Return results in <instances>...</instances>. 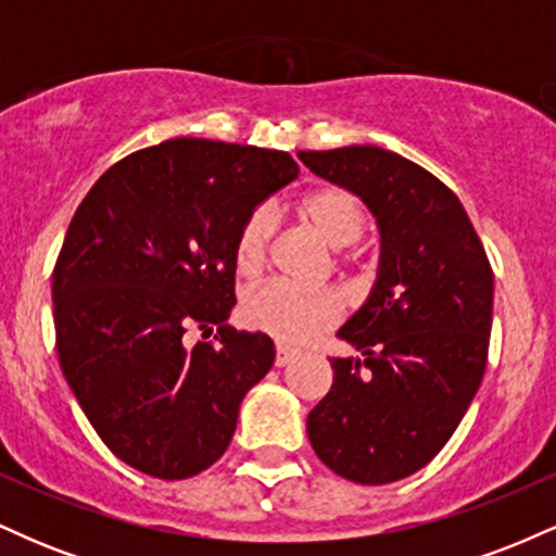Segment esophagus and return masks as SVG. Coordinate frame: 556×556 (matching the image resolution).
<instances>
[{"label": "esophagus", "mask_w": 556, "mask_h": 556, "mask_svg": "<svg viewBox=\"0 0 556 556\" xmlns=\"http://www.w3.org/2000/svg\"><path fill=\"white\" fill-rule=\"evenodd\" d=\"M295 350H290V348H285V344H277V355H274V366H279V368H285V366H290L292 361H295Z\"/></svg>", "instance_id": "obj_1"}]
</instances>
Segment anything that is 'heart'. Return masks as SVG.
Here are the masks:
<instances>
[{
	"mask_svg": "<svg viewBox=\"0 0 556 556\" xmlns=\"http://www.w3.org/2000/svg\"><path fill=\"white\" fill-rule=\"evenodd\" d=\"M300 216L331 251H344L363 238L366 216L358 198L342 188H318L300 201ZM277 229V216L269 206H261L242 222L235 240V266L251 277L266 264L269 242ZM340 300L324 290H298L285 282H266L248 290L240 314L251 329L264 331L274 340L300 344L331 327L340 318Z\"/></svg>",
	"mask_w": 556,
	"mask_h": 556,
	"instance_id": "b5f03b06",
	"label": "heart"
}]
</instances>
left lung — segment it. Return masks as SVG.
Returning <instances> with one entry per match:
<instances>
[{"label":"left lung","instance_id":"obj_1","mask_svg":"<svg viewBox=\"0 0 556 556\" xmlns=\"http://www.w3.org/2000/svg\"><path fill=\"white\" fill-rule=\"evenodd\" d=\"M298 159L358 195L379 227L376 282L337 331L355 355L329 361L308 439L337 476L381 486L433 460L473 402L494 274L457 195L410 159L368 143Z\"/></svg>","mask_w":556,"mask_h":556}]
</instances>
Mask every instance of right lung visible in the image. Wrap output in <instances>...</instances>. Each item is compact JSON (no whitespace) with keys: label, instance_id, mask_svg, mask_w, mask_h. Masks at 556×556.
Masks as SVG:
<instances>
[{"label":"right lung","instance_id":"add662e5","mask_svg":"<svg viewBox=\"0 0 556 556\" xmlns=\"http://www.w3.org/2000/svg\"><path fill=\"white\" fill-rule=\"evenodd\" d=\"M285 151L172 138L125 156L83 198L52 277L56 353L119 460L180 481L225 455L274 342L227 324L235 240L298 177ZM190 326L217 344L188 349Z\"/></svg>","mask_w":556,"mask_h":556}]
</instances>
